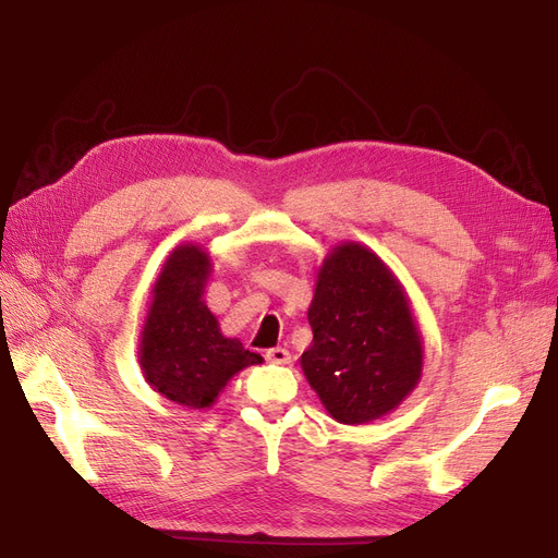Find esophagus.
I'll return each instance as SVG.
<instances>
[{"mask_svg": "<svg viewBox=\"0 0 558 558\" xmlns=\"http://www.w3.org/2000/svg\"><path fill=\"white\" fill-rule=\"evenodd\" d=\"M264 357H267L271 364H289L291 362V353H289V350L287 348H269L267 350V355H264Z\"/></svg>", "mask_w": 558, "mask_h": 558, "instance_id": "34e87169", "label": "esophagus"}]
</instances>
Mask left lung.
I'll use <instances>...</instances> for the list:
<instances>
[{"mask_svg": "<svg viewBox=\"0 0 558 558\" xmlns=\"http://www.w3.org/2000/svg\"><path fill=\"white\" fill-rule=\"evenodd\" d=\"M307 310L314 332L301 357L310 387L343 425L383 418L423 373V339L402 284L362 244L332 248Z\"/></svg>", "mask_w": 558, "mask_h": 558, "instance_id": "1", "label": "left lung"}]
</instances>
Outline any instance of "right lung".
Here are the masks:
<instances>
[{
    "mask_svg": "<svg viewBox=\"0 0 558 558\" xmlns=\"http://www.w3.org/2000/svg\"><path fill=\"white\" fill-rule=\"evenodd\" d=\"M210 267V255L201 246L171 251L151 291L140 339L146 383L187 409L213 407L234 373L262 364L240 339L221 335L215 314L203 303Z\"/></svg>",
    "mask_w": 558,
    "mask_h": 558,
    "instance_id": "right-lung-1",
    "label": "right lung"
}]
</instances>
